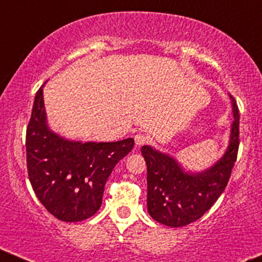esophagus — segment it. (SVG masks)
Segmentation results:
<instances>
[{
    "mask_svg": "<svg viewBox=\"0 0 262 262\" xmlns=\"http://www.w3.org/2000/svg\"><path fill=\"white\" fill-rule=\"evenodd\" d=\"M134 140H135V144H137V146H142V145H146L147 142L150 141V139L144 134H137L134 137Z\"/></svg>",
    "mask_w": 262,
    "mask_h": 262,
    "instance_id": "1",
    "label": "esophagus"
}]
</instances>
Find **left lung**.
Instances as JSON below:
<instances>
[{"instance_id": "1", "label": "left lung", "mask_w": 262, "mask_h": 262, "mask_svg": "<svg viewBox=\"0 0 262 262\" xmlns=\"http://www.w3.org/2000/svg\"><path fill=\"white\" fill-rule=\"evenodd\" d=\"M232 99L233 123L226 154L202 173H186L170 156L142 146L147 167V211L170 227L188 225L203 216L226 188L239 147V110Z\"/></svg>"}]
</instances>
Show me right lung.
Here are the masks:
<instances>
[{"instance_id": "right-lung-1", "label": "right lung", "mask_w": 262, "mask_h": 262, "mask_svg": "<svg viewBox=\"0 0 262 262\" xmlns=\"http://www.w3.org/2000/svg\"><path fill=\"white\" fill-rule=\"evenodd\" d=\"M42 87L36 93L26 128V165L43 207L61 221L76 223L100 208L115 165L134 147V139L115 142L70 141L49 130Z\"/></svg>"}]
</instances>
